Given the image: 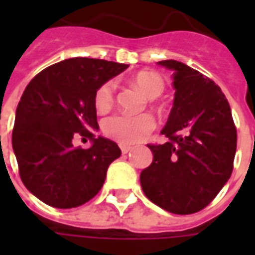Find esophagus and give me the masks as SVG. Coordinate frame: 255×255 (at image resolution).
Here are the masks:
<instances>
[{
  "instance_id": "obj_1",
  "label": "esophagus",
  "mask_w": 255,
  "mask_h": 255,
  "mask_svg": "<svg viewBox=\"0 0 255 255\" xmlns=\"http://www.w3.org/2000/svg\"><path fill=\"white\" fill-rule=\"evenodd\" d=\"M120 149H122L123 154H127V153H129V151L132 150V147H131V146H127V144H122Z\"/></svg>"
}]
</instances>
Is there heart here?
<instances>
[{
  "mask_svg": "<svg viewBox=\"0 0 255 255\" xmlns=\"http://www.w3.org/2000/svg\"><path fill=\"white\" fill-rule=\"evenodd\" d=\"M135 83L150 100L158 98L164 90L165 82L158 73L139 72L135 76ZM116 83L113 80H108L97 89L94 94V106L97 112L105 113L112 108L115 102ZM155 127L154 117L149 113L142 115H124L116 113L106 117L102 122V132L106 138L116 140L122 144L138 143L144 138H147L153 132Z\"/></svg>",
  "mask_w": 255,
  "mask_h": 255,
  "instance_id": "heart-1",
  "label": "heart"
}]
</instances>
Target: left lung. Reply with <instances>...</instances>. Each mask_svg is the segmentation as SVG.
Listing matches in <instances>:
<instances>
[{"mask_svg": "<svg viewBox=\"0 0 255 255\" xmlns=\"http://www.w3.org/2000/svg\"><path fill=\"white\" fill-rule=\"evenodd\" d=\"M173 108L162 133L169 142L149 144L153 162L140 173L150 201L175 214L197 213L228 182L236 151V127L228 101L212 79L175 60Z\"/></svg>", "mask_w": 255, "mask_h": 255, "instance_id": "left-lung-1", "label": "left lung"}]
</instances>
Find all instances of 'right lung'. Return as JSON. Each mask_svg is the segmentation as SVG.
<instances>
[{
    "label": "right lung",
    "mask_w": 255,
    "mask_h": 255,
    "mask_svg": "<svg viewBox=\"0 0 255 255\" xmlns=\"http://www.w3.org/2000/svg\"><path fill=\"white\" fill-rule=\"evenodd\" d=\"M127 68L100 58H68L27 84L16 109L12 146L21 182L42 202L76 208L102 188L108 166L122 150L91 132L98 129L94 94ZM79 136L93 140V146L75 148Z\"/></svg>",
    "instance_id": "right-lung-1"
}]
</instances>
